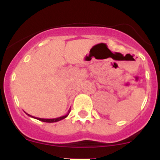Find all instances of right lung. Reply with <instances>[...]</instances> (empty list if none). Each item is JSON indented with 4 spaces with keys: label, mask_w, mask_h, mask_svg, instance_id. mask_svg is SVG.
Returning a JSON list of instances; mask_svg holds the SVG:
<instances>
[{
    "label": "right lung",
    "mask_w": 160,
    "mask_h": 160,
    "mask_svg": "<svg viewBox=\"0 0 160 160\" xmlns=\"http://www.w3.org/2000/svg\"><path fill=\"white\" fill-rule=\"evenodd\" d=\"M70 111H71V110H69L68 112V113L66 115L63 116V117H58V118H55V119H41V118H38V117H33V116H31V115L28 114V113H26V114H28V116H29V117H32V118L37 119V120L42 121V122H58V121H60V120H63V119L66 118V117H67L68 116Z\"/></svg>",
    "instance_id": "1"
}]
</instances>
